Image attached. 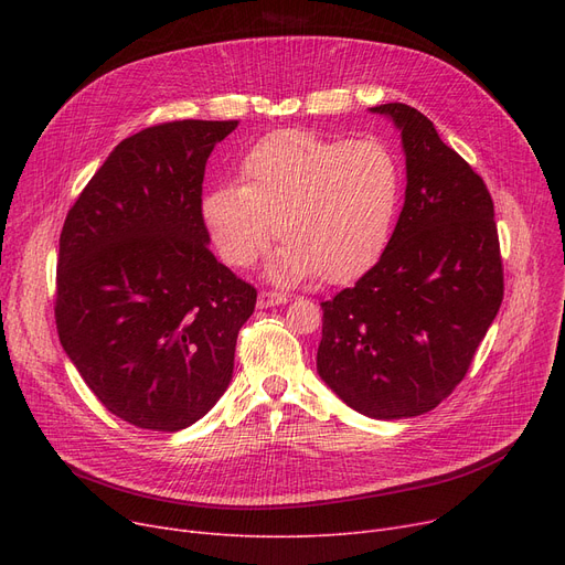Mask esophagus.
I'll return each instance as SVG.
<instances>
[{"mask_svg": "<svg viewBox=\"0 0 565 565\" xmlns=\"http://www.w3.org/2000/svg\"><path fill=\"white\" fill-rule=\"evenodd\" d=\"M288 295L286 292H277V290H263L258 295V307L267 309V307H277V305H286Z\"/></svg>", "mask_w": 565, "mask_h": 565, "instance_id": "obj_1", "label": "esophagus"}]
</instances>
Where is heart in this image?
I'll return each mask as SVG.
<instances>
[{
  "label": "heart",
  "mask_w": 565,
  "mask_h": 565,
  "mask_svg": "<svg viewBox=\"0 0 565 565\" xmlns=\"http://www.w3.org/2000/svg\"><path fill=\"white\" fill-rule=\"evenodd\" d=\"M241 181L207 192L201 207L222 258L249 267L277 231L284 245L275 279L318 275L337 284L364 273L387 245L403 199V162L375 137L281 130L249 148Z\"/></svg>",
  "instance_id": "heart-1"
}]
</instances>
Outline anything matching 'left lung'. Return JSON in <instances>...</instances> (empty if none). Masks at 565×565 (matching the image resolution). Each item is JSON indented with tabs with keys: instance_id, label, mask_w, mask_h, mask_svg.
Here are the masks:
<instances>
[{
	"instance_id": "1",
	"label": "left lung",
	"mask_w": 565,
	"mask_h": 565,
	"mask_svg": "<svg viewBox=\"0 0 565 565\" xmlns=\"http://www.w3.org/2000/svg\"><path fill=\"white\" fill-rule=\"evenodd\" d=\"M401 130L405 203L387 249L322 307L316 366L324 384L373 419L430 412L467 375L503 300L494 203L428 116L373 107Z\"/></svg>"
}]
</instances>
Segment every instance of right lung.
<instances>
[{
    "instance_id": "1",
    "label": "right lung",
    "mask_w": 565,
    "mask_h": 565,
    "mask_svg": "<svg viewBox=\"0 0 565 565\" xmlns=\"http://www.w3.org/2000/svg\"><path fill=\"white\" fill-rule=\"evenodd\" d=\"M237 121H171L118 143L66 215L54 320L121 422L175 433L226 392L256 288L207 247L205 162Z\"/></svg>"
}]
</instances>
